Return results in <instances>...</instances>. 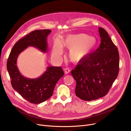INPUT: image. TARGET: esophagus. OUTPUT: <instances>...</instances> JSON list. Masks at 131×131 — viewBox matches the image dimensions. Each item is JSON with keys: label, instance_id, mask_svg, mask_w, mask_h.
Segmentation results:
<instances>
[{"label": "esophagus", "instance_id": "34e87169", "mask_svg": "<svg viewBox=\"0 0 131 131\" xmlns=\"http://www.w3.org/2000/svg\"><path fill=\"white\" fill-rule=\"evenodd\" d=\"M64 71L65 74H68V73H69L70 72V69L69 68H67L64 69Z\"/></svg>", "mask_w": 131, "mask_h": 131}]
</instances>
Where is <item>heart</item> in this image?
I'll return each mask as SVG.
<instances>
[{"instance_id": "heart-1", "label": "heart", "mask_w": 131, "mask_h": 131, "mask_svg": "<svg viewBox=\"0 0 131 131\" xmlns=\"http://www.w3.org/2000/svg\"><path fill=\"white\" fill-rule=\"evenodd\" d=\"M97 45L95 38L83 34H70L61 42L56 39L52 48V55L59 59L63 53V48L69 49L68 58L71 62H78L91 53Z\"/></svg>"}]
</instances>
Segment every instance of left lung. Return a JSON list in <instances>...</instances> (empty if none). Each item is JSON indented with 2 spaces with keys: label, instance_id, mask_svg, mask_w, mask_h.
<instances>
[{
  "label": "left lung",
  "instance_id": "obj_1",
  "mask_svg": "<svg viewBox=\"0 0 131 131\" xmlns=\"http://www.w3.org/2000/svg\"><path fill=\"white\" fill-rule=\"evenodd\" d=\"M100 47L81 61L71 74L76 81V95L84 101L104 96L108 92L119 71V54L117 47L103 28H99Z\"/></svg>",
  "mask_w": 131,
  "mask_h": 131
}]
</instances>
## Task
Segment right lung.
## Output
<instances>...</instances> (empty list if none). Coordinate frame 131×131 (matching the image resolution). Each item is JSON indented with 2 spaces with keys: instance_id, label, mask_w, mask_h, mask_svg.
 <instances>
[{
  "instance_id": "obj_1",
  "label": "right lung",
  "mask_w": 131,
  "mask_h": 131,
  "mask_svg": "<svg viewBox=\"0 0 131 131\" xmlns=\"http://www.w3.org/2000/svg\"><path fill=\"white\" fill-rule=\"evenodd\" d=\"M51 30H38L20 39L14 46L7 63L13 88L28 102L39 104L51 97L58 80L64 75L60 67L48 66L39 77L30 79L23 75L17 66L19 55L28 47H35L43 53L48 49L47 37Z\"/></svg>"
}]
</instances>
